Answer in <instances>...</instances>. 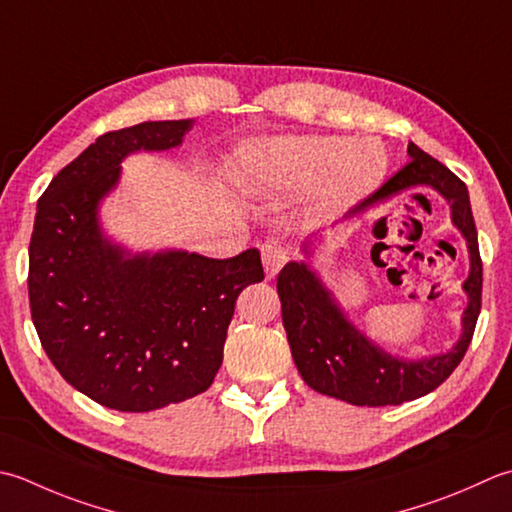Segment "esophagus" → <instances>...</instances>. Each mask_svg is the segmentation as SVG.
<instances>
[{
  "mask_svg": "<svg viewBox=\"0 0 512 512\" xmlns=\"http://www.w3.org/2000/svg\"><path fill=\"white\" fill-rule=\"evenodd\" d=\"M262 262L268 277H275L279 268L286 264V248L279 242H266L262 244Z\"/></svg>",
  "mask_w": 512,
  "mask_h": 512,
  "instance_id": "esophagus-1",
  "label": "esophagus"
}]
</instances>
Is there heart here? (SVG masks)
<instances>
[{
    "instance_id": "b5f03b06",
    "label": "heart",
    "mask_w": 512,
    "mask_h": 512,
    "mask_svg": "<svg viewBox=\"0 0 512 512\" xmlns=\"http://www.w3.org/2000/svg\"><path fill=\"white\" fill-rule=\"evenodd\" d=\"M244 173L257 188L297 195L315 188L317 206L339 210L353 206L384 182L388 157L384 148L344 137H282L255 146L242 157Z\"/></svg>"
}]
</instances>
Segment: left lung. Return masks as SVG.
<instances>
[{"instance_id":"left-lung-1","label":"left lung","mask_w":512,"mask_h":512,"mask_svg":"<svg viewBox=\"0 0 512 512\" xmlns=\"http://www.w3.org/2000/svg\"><path fill=\"white\" fill-rule=\"evenodd\" d=\"M408 155L410 162L386 179L373 195H368L353 213L422 184L433 186L448 199L453 222L462 230L470 250V275L464 284L470 302L464 313V335L453 350L422 362L390 357L346 322L328 290H324L306 264L288 262L277 275L282 322L299 375L317 393L353 406H399L442 386L464 359L482 310L484 268L468 188L453 170L413 142L408 144Z\"/></svg>"}]
</instances>
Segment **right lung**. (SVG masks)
I'll return each instance as SVG.
<instances>
[{
    "mask_svg": "<svg viewBox=\"0 0 512 512\" xmlns=\"http://www.w3.org/2000/svg\"><path fill=\"white\" fill-rule=\"evenodd\" d=\"M193 122L108 130L64 166L37 202L28 246L30 317L66 382L106 408L148 413L213 384L235 302L264 279L257 248L230 259L164 253L128 259L99 235L97 202L133 150L182 144Z\"/></svg>",
    "mask_w": 512,
    "mask_h": 512,
    "instance_id": "add662e5",
    "label": "right lung"
}]
</instances>
